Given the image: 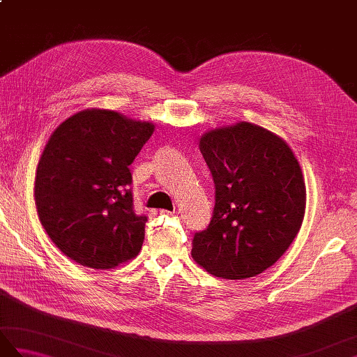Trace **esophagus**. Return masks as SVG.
Segmentation results:
<instances>
[{
    "instance_id": "obj_1",
    "label": "esophagus",
    "mask_w": 357,
    "mask_h": 357,
    "mask_svg": "<svg viewBox=\"0 0 357 357\" xmlns=\"http://www.w3.org/2000/svg\"><path fill=\"white\" fill-rule=\"evenodd\" d=\"M151 216H161V215H172V211L169 210H164V208H159V210H151L150 211Z\"/></svg>"
}]
</instances>
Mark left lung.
Listing matches in <instances>:
<instances>
[{
  "label": "left lung",
  "mask_w": 357,
  "mask_h": 357,
  "mask_svg": "<svg viewBox=\"0 0 357 357\" xmlns=\"http://www.w3.org/2000/svg\"><path fill=\"white\" fill-rule=\"evenodd\" d=\"M215 183L213 218L195 233L192 256L210 275L247 279L291 245L305 215V181L278 135L241 121L199 139Z\"/></svg>",
  "instance_id": "8db88e82"
}]
</instances>
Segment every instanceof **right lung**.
Masks as SVG:
<instances>
[{"instance_id":"obj_1","label":"right lung","mask_w":357,"mask_h":357,"mask_svg":"<svg viewBox=\"0 0 357 357\" xmlns=\"http://www.w3.org/2000/svg\"><path fill=\"white\" fill-rule=\"evenodd\" d=\"M155 126L86 109L56 127L36 167L38 218L53 244L84 267L110 270L139 253L147 218L133 211V162Z\"/></svg>"}]
</instances>
